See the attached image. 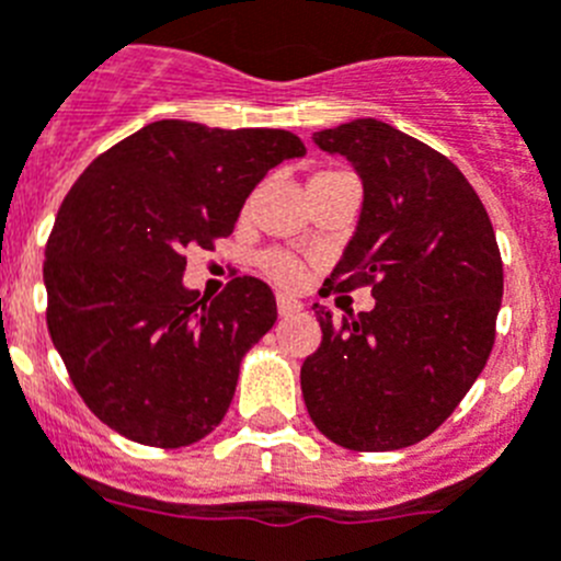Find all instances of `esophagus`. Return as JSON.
Returning <instances> with one entry per match:
<instances>
[{
  "label": "esophagus",
  "mask_w": 561,
  "mask_h": 561,
  "mask_svg": "<svg viewBox=\"0 0 561 561\" xmlns=\"http://www.w3.org/2000/svg\"><path fill=\"white\" fill-rule=\"evenodd\" d=\"M297 311H302V302L291 300V297H286V295H277V314L291 317V314H297Z\"/></svg>",
  "instance_id": "esophagus-1"
}]
</instances>
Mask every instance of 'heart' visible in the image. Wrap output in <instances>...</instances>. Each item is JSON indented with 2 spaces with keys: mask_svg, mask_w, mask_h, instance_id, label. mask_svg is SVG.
Here are the masks:
<instances>
[{
  "mask_svg": "<svg viewBox=\"0 0 561 561\" xmlns=\"http://www.w3.org/2000/svg\"><path fill=\"white\" fill-rule=\"evenodd\" d=\"M331 174H347V172H339V169H325V172H317L314 178H331ZM261 270H264L277 286H295L297 280H300V264H297V261L286 253L261 255Z\"/></svg>",
  "mask_w": 561,
  "mask_h": 561,
  "instance_id": "heart-1",
  "label": "heart"
}]
</instances>
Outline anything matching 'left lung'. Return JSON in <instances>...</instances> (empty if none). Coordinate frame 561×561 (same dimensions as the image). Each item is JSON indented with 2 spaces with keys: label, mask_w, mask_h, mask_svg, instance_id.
Here are the masks:
<instances>
[{
  "label": "left lung",
  "mask_w": 561,
  "mask_h": 561,
  "mask_svg": "<svg viewBox=\"0 0 561 561\" xmlns=\"http://www.w3.org/2000/svg\"><path fill=\"white\" fill-rule=\"evenodd\" d=\"M362 178L356 233L328 289L369 286L373 311L333 320L300 387L317 428L347 450H400L434 434L495 344L503 264L484 203L428 144L378 119L314 133Z\"/></svg>",
  "instance_id": "1"
}]
</instances>
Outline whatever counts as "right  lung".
I'll return each mask as SVG.
<instances>
[{"mask_svg":"<svg viewBox=\"0 0 561 561\" xmlns=\"http://www.w3.org/2000/svg\"><path fill=\"white\" fill-rule=\"evenodd\" d=\"M300 156L289 130L163 119L77 178L46 241V325L102 423L152 448L222 423L241 358L275 325V295L241 275L205 300L183 286L186 253L233 233L264 174Z\"/></svg>","mask_w":561,"mask_h":561,"instance_id":"obj_1","label":"right lung"}]
</instances>
